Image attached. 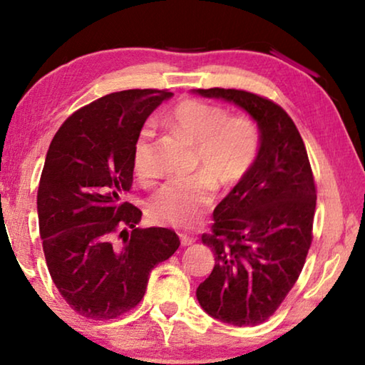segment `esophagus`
Listing matches in <instances>:
<instances>
[{
	"instance_id": "obj_1",
	"label": "esophagus",
	"mask_w": 365,
	"mask_h": 365,
	"mask_svg": "<svg viewBox=\"0 0 365 365\" xmlns=\"http://www.w3.org/2000/svg\"><path fill=\"white\" fill-rule=\"evenodd\" d=\"M180 242H182V246H190L196 242V238L188 237V235H180Z\"/></svg>"
}]
</instances>
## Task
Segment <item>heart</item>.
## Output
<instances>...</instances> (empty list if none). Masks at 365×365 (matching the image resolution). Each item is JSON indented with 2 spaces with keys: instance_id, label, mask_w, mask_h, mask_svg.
<instances>
[{
  "instance_id": "heart-1",
  "label": "heart",
  "mask_w": 365,
  "mask_h": 365,
  "mask_svg": "<svg viewBox=\"0 0 365 365\" xmlns=\"http://www.w3.org/2000/svg\"><path fill=\"white\" fill-rule=\"evenodd\" d=\"M172 130L195 148V172L205 177L174 180L160 187L148 202L158 224L190 228L212 205V185L230 190L243 180L259 153V130L246 117H230L224 108L183 100L169 115ZM154 132L141 128L133 146V169L141 180L153 177Z\"/></svg>"
}]
</instances>
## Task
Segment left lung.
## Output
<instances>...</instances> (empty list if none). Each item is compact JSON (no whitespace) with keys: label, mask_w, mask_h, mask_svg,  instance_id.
Returning a JSON list of instances; mask_svg holds the SVG:
<instances>
[{"label":"left lung","mask_w":365,"mask_h":365,"mask_svg":"<svg viewBox=\"0 0 365 365\" xmlns=\"http://www.w3.org/2000/svg\"><path fill=\"white\" fill-rule=\"evenodd\" d=\"M248 113L259 130L251 169L214 209L201 237L214 269L196 298L209 316L235 327L257 325L298 280L312 242L316 185L301 135L279 104L243 90H193Z\"/></svg>","instance_id":"8db88e82"}]
</instances>
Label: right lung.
Wrapping results in <instances>:
<instances>
[{
  "instance_id": "add662e5",
  "label": "right lung",
  "mask_w": 365,
  "mask_h": 365,
  "mask_svg": "<svg viewBox=\"0 0 365 365\" xmlns=\"http://www.w3.org/2000/svg\"><path fill=\"white\" fill-rule=\"evenodd\" d=\"M170 91L125 90L67 119L49 145L36 211L49 275L73 311L115 319L145 296L150 272L180 246L170 228H137L122 201L132 187L133 146Z\"/></svg>"
}]
</instances>
